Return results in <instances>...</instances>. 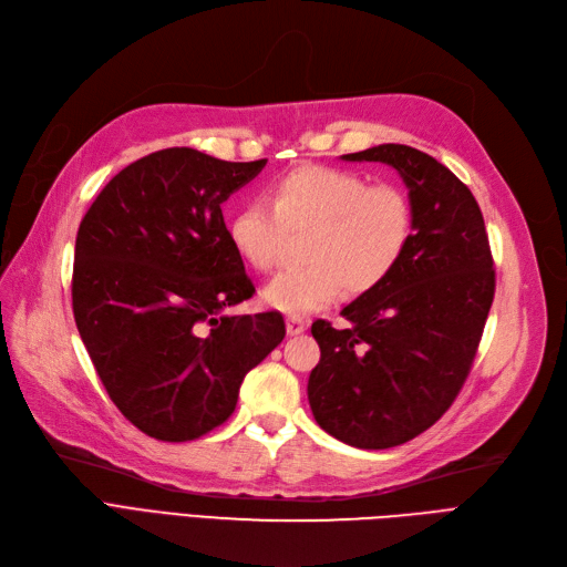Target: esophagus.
<instances>
[{
    "label": "esophagus",
    "mask_w": 567,
    "mask_h": 567,
    "mask_svg": "<svg viewBox=\"0 0 567 567\" xmlns=\"http://www.w3.org/2000/svg\"><path fill=\"white\" fill-rule=\"evenodd\" d=\"M308 330V320L301 318V316H289L287 318V334L289 337H297V334H303Z\"/></svg>",
    "instance_id": "34e87169"
}]
</instances>
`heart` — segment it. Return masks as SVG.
Listing matches in <instances>:
<instances>
[{
	"instance_id": "b5f03b06",
	"label": "heart",
	"mask_w": 567,
	"mask_h": 567,
	"mask_svg": "<svg viewBox=\"0 0 567 567\" xmlns=\"http://www.w3.org/2000/svg\"><path fill=\"white\" fill-rule=\"evenodd\" d=\"M268 199H249L228 218V243L249 268L268 272L287 235L307 233L306 266L287 268L264 289L282 313L330 306L341 289L370 295L386 282L412 243L414 214L403 188L322 164H301L270 181Z\"/></svg>"
}]
</instances>
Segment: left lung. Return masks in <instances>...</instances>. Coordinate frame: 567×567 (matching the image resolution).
Returning <instances> with one entry per match:
<instances>
[{"instance_id":"left-lung-1","label":"left lung","mask_w":567,"mask_h":567,"mask_svg":"<svg viewBox=\"0 0 567 567\" xmlns=\"http://www.w3.org/2000/svg\"><path fill=\"white\" fill-rule=\"evenodd\" d=\"M343 159L391 164L410 188L414 230L393 276L341 310L351 327H310L320 362L308 403L337 441L386 450L424 433L460 395L495 299V261L476 197L445 164L400 143Z\"/></svg>"}]
</instances>
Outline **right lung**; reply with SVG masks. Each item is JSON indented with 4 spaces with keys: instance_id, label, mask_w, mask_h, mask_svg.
<instances>
[{
    "instance_id": "obj_1",
    "label": "right lung",
    "mask_w": 567,
    "mask_h": 567,
    "mask_svg": "<svg viewBox=\"0 0 567 567\" xmlns=\"http://www.w3.org/2000/svg\"><path fill=\"white\" fill-rule=\"evenodd\" d=\"M266 167L193 148L145 155L84 214L72 313L117 410L145 435L186 443L221 426L245 374L285 339L278 310L226 316L254 285L221 205Z\"/></svg>"
}]
</instances>
